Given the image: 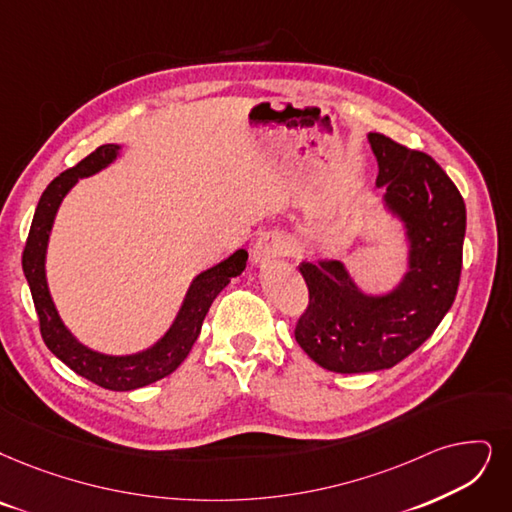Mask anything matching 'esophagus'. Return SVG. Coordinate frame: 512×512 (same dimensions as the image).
<instances>
[{
	"label": "esophagus",
	"instance_id": "34e87169",
	"mask_svg": "<svg viewBox=\"0 0 512 512\" xmlns=\"http://www.w3.org/2000/svg\"><path fill=\"white\" fill-rule=\"evenodd\" d=\"M285 252H288V243H285V239L277 233H267L254 243L252 262L258 264V267H264V264L273 262L275 258L283 256Z\"/></svg>",
	"mask_w": 512,
	"mask_h": 512
}]
</instances>
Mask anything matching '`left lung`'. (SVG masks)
<instances>
[{
	"mask_svg": "<svg viewBox=\"0 0 512 512\" xmlns=\"http://www.w3.org/2000/svg\"><path fill=\"white\" fill-rule=\"evenodd\" d=\"M378 161L382 210L401 224L405 273L386 292H365L342 258L302 262L309 309L296 342L336 374L388 370L431 338L452 309L466 233L460 191L426 153L367 134Z\"/></svg>",
	"mask_w": 512,
	"mask_h": 512,
	"instance_id": "obj_1",
	"label": "left lung"
}]
</instances>
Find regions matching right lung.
<instances>
[{
    "instance_id": "1",
    "label": "right lung",
    "mask_w": 512,
    "mask_h": 512,
    "mask_svg": "<svg viewBox=\"0 0 512 512\" xmlns=\"http://www.w3.org/2000/svg\"><path fill=\"white\" fill-rule=\"evenodd\" d=\"M119 155L121 145H102L86 159H81L75 168L63 172L50 182L37 203L31 222L29 239L23 252V271L31 288L39 327H42V338L48 349L65 365H69L75 374L84 376L102 388H109V391H134V388H142L170 376L187 359L214 298L227 288L233 277L243 273L245 262H248V252L237 250L229 258H224L214 267L193 277L168 332L153 342L149 349L130 355H109L94 351L84 342H79L65 321L60 319L48 288V243L60 203L77 185L79 178H90L100 170L109 168Z\"/></svg>"
}]
</instances>
